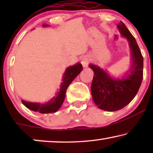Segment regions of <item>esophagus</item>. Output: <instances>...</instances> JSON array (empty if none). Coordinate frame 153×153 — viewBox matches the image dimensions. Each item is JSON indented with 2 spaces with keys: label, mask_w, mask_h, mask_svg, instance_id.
Wrapping results in <instances>:
<instances>
[{
  "label": "esophagus",
  "mask_w": 153,
  "mask_h": 153,
  "mask_svg": "<svg viewBox=\"0 0 153 153\" xmlns=\"http://www.w3.org/2000/svg\"><path fill=\"white\" fill-rule=\"evenodd\" d=\"M81 64H82L83 68H86V67L88 65V64L90 62V58L88 56H83L82 58H81Z\"/></svg>",
  "instance_id": "1"
}]
</instances>
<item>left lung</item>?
Masks as SVG:
<instances>
[{"mask_svg":"<svg viewBox=\"0 0 153 153\" xmlns=\"http://www.w3.org/2000/svg\"><path fill=\"white\" fill-rule=\"evenodd\" d=\"M119 32L129 42L131 65L122 79L111 76L107 71L90 64L94 74L91 85L93 100L97 107L107 111H116L127 106L137 95L143 80V58L137 41L124 23L117 26Z\"/></svg>","mask_w":153,"mask_h":153,"instance_id":"1","label":"left lung"}]
</instances>
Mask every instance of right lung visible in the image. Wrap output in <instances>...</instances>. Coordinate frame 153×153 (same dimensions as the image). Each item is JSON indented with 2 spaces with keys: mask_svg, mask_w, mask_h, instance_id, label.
<instances>
[{
  "mask_svg": "<svg viewBox=\"0 0 153 153\" xmlns=\"http://www.w3.org/2000/svg\"><path fill=\"white\" fill-rule=\"evenodd\" d=\"M42 26H48V25L43 24ZM82 70V65L80 62L68 67L64 72L62 79V82L59 91H58L56 95L47 103H35V102H26L25 100H22V102L30 110H32L33 111H38L40 114H49V113L56 112L63 103L65 97L66 91L68 86L73 80L80 74Z\"/></svg>",
  "mask_w": 153,
  "mask_h": 153,
  "instance_id": "1",
  "label": "right lung"
}]
</instances>
